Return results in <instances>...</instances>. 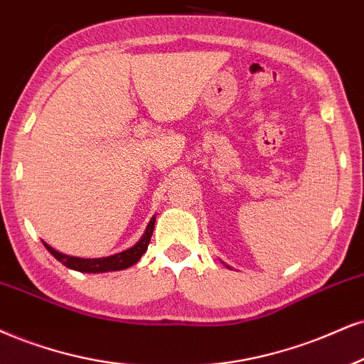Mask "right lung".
<instances>
[{
	"mask_svg": "<svg viewBox=\"0 0 364 364\" xmlns=\"http://www.w3.org/2000/svg\"><path fill=\"white\" fill-rule=\"evenodd\" d=\"M155 228V218H151V221L148 223L145 235L141 236V240L138 241L133 248L127 251H121L118 255H113V257L106 258H75V257H67V255H62L50 248L48 245H45V248L50 251L52 257H55L62 264H65L67 268H73V270L77 272H86V273H100V272H114V270H124V268L132 267L143 257L148 248V243H150L151 232H154Z\"/></svg>",
	"mask_w": 364,
	"mask_h": 364,
	"instance_id": "1",
	"label": "right lung"
}]
</instances>
